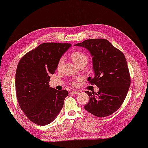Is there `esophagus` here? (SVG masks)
Here are the masks:
<instances>
[{
  "label": "esophagus",
  "instance_id": "obj_1",
  "mask_svg": "<svg viewBox=\"0 0 148 148\" xmlns=\"http://www.w3.org/2000/svg\"><path fill=\"white\" fill-rule=\"evenodd\" d=\"M71 93H74V94H79L81 93L80 91H76V90H72L71 91Z\"/></svg>",
  "mask_w": 148,
  "mask_h": 148
}]
</instances>
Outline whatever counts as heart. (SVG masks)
I'll list each match as a JSON object with an SVG mask.
<instances>
[{
    "label": "heart",
    "mask_w": 148,
    "mask_h": 148,
    "mask_svg": "<svg viewBox=\"0 0 148 148\" xmlns=\"http://www.w3.org/2000/svg\"><path fill=\"white\" fill-rule=\"evenodd\" d=\"M71 58L72 60V61L74 62V64L77 65L78 67H79V66L82 65H86V64L88 63V57L87 55L80 51H74L72 52L71 55ZM63 63H64V58H62L58 62L57 67H56V69H57L58 71H60L61 69ZM79 80H80L79 78L77 79V81ZM77 81H72V84L73 85H76L77 84Z\"/></svg>",
    "instance_id": "b5f03b06"
}]
</instances>
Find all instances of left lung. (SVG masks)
Returning a JSON list of instances; mask_svg holds the SVG:
<instances>
[{"label":"left lung","instance_id":"obj_1","mask_svg":"<svg viewBox=\"0 0 148 148\" xmlns=\"http://www.w3.org/2000/svg\"><path fill=\"white\" fill-rule=\"evenodd\" d=\"M75 46L86 48L92 56L94 76L88 81L99 89L97 93L86 91L90 100L84 109L97 117L113 114L123 103L130 85L124 54L104 39H87Z\"/></svg>","mask_w":148,"mask_h":148}]
</instances>
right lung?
Listing matches in <instances>:
<instances>
[{"instance_id": "right-lung-1", "label": "right lung", "mask_w": 148, "mask_h": 148, "mask_svg": "<svg viewBox=\"0 0 148 148\" xmlns=\"http://www.w3.org/2000/svg\"><path fill=\"white\" fill-rule=\"evenodd\" d=\"M69 43L45 42L26 53L16 72V98L21 109L31 121L40 126L49 124L64 106L67 90L49 87V76L55 74Z\"/></svg>"}]
</instances>
